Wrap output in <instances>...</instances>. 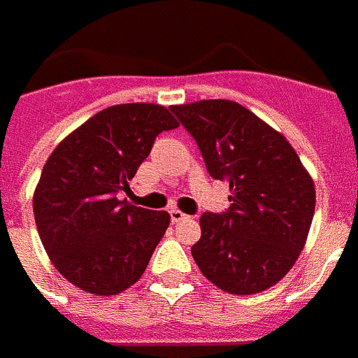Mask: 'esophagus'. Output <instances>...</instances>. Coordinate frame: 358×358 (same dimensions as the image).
I'll list each match as a JSON object with an SVG mask.
<instances>
[{"label": "esophagus", "instance_id": "obj_1", "mask_svg": "<svg viewBox=\"0 0 358 358\" xmlns=\"http://www.w3.org/2000/svg\"><path fill=\"white\" fill-rule=\"evenodd\" d=\"M169 215H171V222H173V224H177V222H183V220H187V217H189V215L183 214L181 210H171V212H169Z\"/></svg>", "mask_w": 358, "mask_h": 358}]
</instances>
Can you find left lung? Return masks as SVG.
<instances>
[{"mask_svg":"<svg viewBox=\"0 0 358 358\" xmlns=\"http://www.w3.org/2000/svg\"><path fill=\"white\" fill-rule=\"evenodd\" d=\"M192 134L208 173L229 183L231 206L202 214L192 258L231 295L266 291L293 268L313 224L310 173L281 133L231 100L171 106Z\"/></svg>","mask_w":358,"mask_h":358,"instance_id":"left-lung-1","label":"left lung"}]
</instances>
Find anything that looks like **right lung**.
I'll return each mask as SVG.
<instances>
[{
  "label": "right lung",
  "instance_id": "obj_1",
  "mask_svg": "<svg viewBox=\"0 0 358 358\" xmlns=\"http://www.w3.org/2000/svg\"><path fill=\"white\" fill-rule=\"evenodd\" d=\"M179 127L158 103H119L67 134L45 162L32 208L63 278L96 296L141 280L169 227L167 212L119 200L162 131Z\"/></svg>",
  "mask_w": 358,
  "mask_h": 358
}]
</instances>
